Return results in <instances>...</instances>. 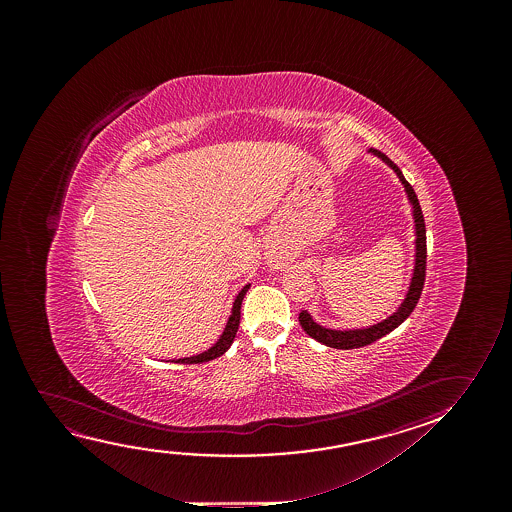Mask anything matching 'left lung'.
I'll list each match as a JSON object with an SVG mask.
<instances>
[{"instance_id": "1", "label": "left lung", "mask_w": 512, "mask_h": 512, "mask_svg": "<svg viewBox=\"0 0 512 512\" xmlns=\"http://www.w3.org/2000/svg\"><path fill=\"white\" fill-rule=\"evenodd\" d=\"M369 154L376 155V157H379L381 161L388 164L395 171V175L399 176L400 183L404 185L407 201L413 206L414 236H416V239H414L413 276H411V281H409L406 297L400 302L399 308L395 309L392 315L386 316L385 320L369 325V327H360V329H330V327H323V325L316 322L308 309L301 311L299 323H301L304 332L309 337L316 339L318 343L330 346V348H336V350L362 348V346L378 341L381 337L386 336L388 332H392L393 329H397L400 323L404 322L407 316L411 315L413 309L416 308V304L420 301L421 290H423V281H425L427 231H425V220H423V213H421L420 201H418L413 187L404 178L397 164H393L385 154H381L379 150H374V148H369Z\"/></svg>"}]
</instances>
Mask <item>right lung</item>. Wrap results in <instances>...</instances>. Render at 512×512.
Returning a JSON list of instances; mask_svg holds the SVG:
<instances>
[{
    "label": "right lung",
    "mask_w": 512,
    "mask_h": 512,
    "mask_svg": "<svg viewBox=\"0 0 512 512\" xmlns=\"http://www.w3.org/2000/svg\"><path fill=\"white\" fill-rule=\"evenodd\" d=\"M248 288H250V283L239 290V294L236 295V299L232 302L231 315H229V320L225 323L224 332H222V336L218 337L217 343L213 344L208 350L203 351V353H197V355H192V357L176 358V360H171V362H175V364H203V362H210L213 358L224 355L225 351L231 348L232 341H234L236 332H238L239 318H241V302H243V297L248 292Z\"/></svg>",
    "instance_id": "obj_1"
}]
</instances>
